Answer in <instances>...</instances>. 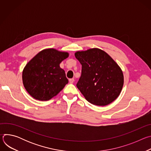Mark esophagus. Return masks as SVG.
Masks as SVG:
<instances>
[{
	"mask_svg": "<svg viewBox=\"0 0 151 151\" xmlns=\"http://www.w3.org/2000/svg\"><path fill=\"white\" fill-rule=\"evenodd\" d=\"M75 81V79L73 78H72V79H69V82L70 83H73Z\"/></svg>",
	"mask_w": 151,
	"mask_h": 151,
	"instance_id": "34e87169",
	"label": "esophagus"
}]
</instances>
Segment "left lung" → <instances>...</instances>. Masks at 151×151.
Returning a JSON list of instances; mask_svg holds the SVG:
<instances>
[{
	"label": "left lung",
	"mask_w": 151,
	"mask_h": 151,
	"mask_svg": "<svg viewBox=\"0 0 151 151\" xmlns=\"http://www.w3.org/2000/svg\"><path fill=\"white\" fill-rule=\"evenodd\" d=\"M75 55L82 64L76 87L85 99L97 106H106L114 101L124 84L123 73L118 64L99 48L77 51Z\"/></svg>",
	"instance_id": "left-lung-1"
}]
</instances>
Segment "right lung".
<instances>
[{
    "instance_id": "add662e5",
    "label": "right lung",
    "mask_w": 151,
    "mask_h": 151,
    "mask_svg": "<svg viewBox=\"0 0 151 151\" xmlns=\"http://www.w3.org/2000/svg\"><path fill=\"white\" fill-rule=\"evenodd\" d=\"M69 57L67 52L54 48L37 54L23 71V82L28 93L35 99L47 101L57 95L68 83L60 63Z\"/></svg>"
}]
</instances>
